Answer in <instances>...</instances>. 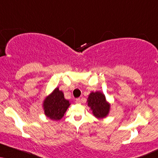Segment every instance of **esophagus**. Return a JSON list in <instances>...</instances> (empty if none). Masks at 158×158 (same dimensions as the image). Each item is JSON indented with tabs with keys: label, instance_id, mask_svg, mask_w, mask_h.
I'll list each match as a JSON object with an SVG mask.
<instances>
[{
	"label": "esophagus",
	"instance_id": "obj_1",
	"mask_svg": "<svg viewBox=\"0 0 158 158\" xmlns=\"http://www.w3.org/2000/svg\"><path fill=\"white\" fill-rule=\"evenodd\" d=\"M76 102H77V104H81V99L80 98H77V99H76Z\"/></svg>",
	"mask_w": 158,
	"mask_h": 158
}]
</instances>
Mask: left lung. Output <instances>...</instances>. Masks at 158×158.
Returning a JSON list of instances; mask_svg holds the SVG:
<instances>
[{"label":"left lung","mask_w":158,"mask_h":158,"mask_svg":"<svg viewBox=\"0 0 158 158\" xmlns=\"http://www.w3.org/2000/svg\"><path fill=\"white\" fill-rule=\"evenodd\" d=\"M87 102V105L93 110L94 115L96 117L104 118L109 113L110 104L106 102L105 96L102 93H91Z\"/></svg>","instance_id":"1"}]
</instances>
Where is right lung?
Returning a JSON list of instances; mask_svg holds the SVG:
<instances>
[{
  "label": "right lung",
  "instance_id": "add662e5",
  "mask_svg": "<svg viewBox=\"0 0 158 158\" xmlns=\"http://www.w3.org/2000/svg\"><path fill=\"white\" fill-rule=\"evenodd\" d=\"M69 105V101L64 98L63 93L59 88L55 89L54 92L45 98L43 104L45 115L54 120L62 118Z\"/></svg>",
  "mask_w": 158,
  "mask_h": 158
}]
</instances>
